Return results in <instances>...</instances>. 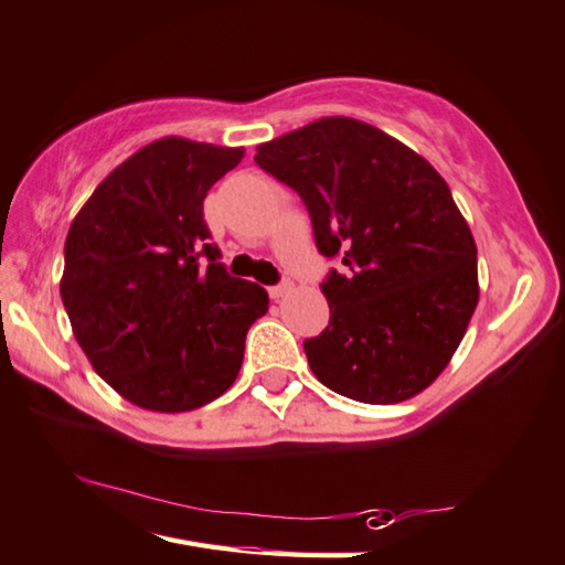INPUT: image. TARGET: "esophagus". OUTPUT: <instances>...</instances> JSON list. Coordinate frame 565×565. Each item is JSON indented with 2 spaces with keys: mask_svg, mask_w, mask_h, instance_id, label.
Listing matches in <instances>:
<instances>
[{
  "mask_svg": "<svg viewBox=\"0 0 565 565\" xmlns=\"http://www.w3.org/2000/svg\"><path fill=\"white\" fill-rule=\"evenodd\" d=\"M291 289H294L291 281H281V284H276V286H269V296H271L274 301H279V299H284L286 294H291Z\"/></svg>",
  "mask_w": 565,
  "mask_h": 565,
  "instance_id": "34e87169",
  "label": "esophagus"
}]
</instances>
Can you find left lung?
<instances>
[{
	"label": "left lung",
	"mask_w": 565,
	"mask_h": 565,
	"mask_svg": "<svg viewBox=\"0 0 565 565\" xmlns=\"http://www.w3.org/2000/svg\"><path fill=\"white\" fill-rule=\"evenodd\" d=\"M299 194L331 321L303 351L313 375L358 403H403L435 381L477 309V244L439 172L387 132L321 118L256 148Z\"/></svg>",
	"instance_id": "left-lung-1"
}]
</instances>
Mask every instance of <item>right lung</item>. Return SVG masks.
I'll return each mask as SVG.
<instances>
[{"label":"right lung","instance_id":"add662e5","mask_svg":"<svg viewBox=\"0 0 565 565\" xmlns=\"http://www.w3.org/2000/svg\"><path fill=\"white\" fill-rule=\"evenodd\" d=\"M242 156L156 140L71 222L61 301L94 371L132 405L184 413L212 403L239 373L249 326L269 311L262 286L224 269L202 212Z\"/></svg>","mask_w":565,"mask_h":565}]
</instances>
